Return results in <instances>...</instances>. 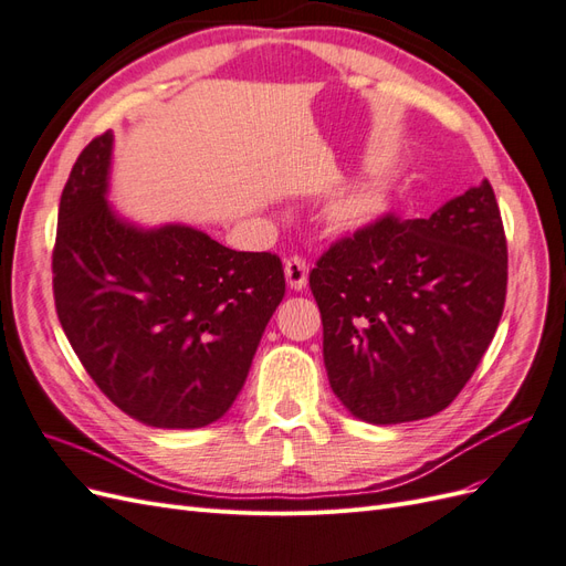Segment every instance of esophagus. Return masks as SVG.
Returning a JSON list of instances; mask_svg holds the SVG:
<instances>
[{
  "instance_id": "34e87169",
  "label": "esophagus",
  "mask_w": 566,
  "mask_h": 566,
  "mask_svg": "<svg viewBox=\"0 0 566 566\" xmlns=\"http://www.w3.org/2000/svg\"><path fill=\"white\" fill-rule=\"evenodd\" d=\"M285 281L293 290H304L306 281H310V264L297 254L290 256V260H285Z\"/></svg>"
}]
</instances>
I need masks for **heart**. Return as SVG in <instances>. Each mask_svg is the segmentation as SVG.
Instances as JSON below:
<instances>
[{
    "instance_id": "heart-1",
    "label": "heart",
    "mask_w": 566,
    "mask_h": 566,
    "mask_svg": "<svg viewBox=\"0 0 566 566\" xmlns=\"http://www.w3.org/2000/svg\"><path fill=\"white\" fill-rule=\"evenodd\" d=\"M389 205V188L382 179H358L331 200L328 224L337 231H358L380 219Z\"/></svg>"
}]
</instances>
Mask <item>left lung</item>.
I'll return each instance as SVG.
<instances>
[{"instance_id":"obj_1","label":"left lung","mask_w":566,"mask_h":566,"mask_svg":"<svg viewBox=\"0 0 566 566\" xmlns=\"http://www.w3.org/2000/svg\"><path fill=\"white\" fill-rule=\"evenodd\" d=\"M335 397L370 424L430 418L472 378L499 328L507 245L484 179L427 219L385 217L310 273Z\"/></svg>"}]
</instances>
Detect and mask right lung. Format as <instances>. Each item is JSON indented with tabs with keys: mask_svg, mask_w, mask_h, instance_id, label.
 <instances>
[{
	"mask_svg": "<svg viewBox=\"0 0 566 566\" xmlns=\"http://www.w3.org/2000/svg\"><path fill=\"white\" fill-rule=\"evenodd\" d=\"M113 132L80 153L54 248L63 331L106 397L134 420L198 430L241 394L285 295L271 252H235L205 231L144 227L113 210Z\"/></svg>",
	"mask_w": 566,
	"mask_h": 566,
	"instance_id": "1",
	"label": "right lung"
}]
</instances>
